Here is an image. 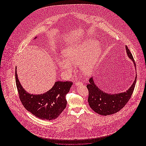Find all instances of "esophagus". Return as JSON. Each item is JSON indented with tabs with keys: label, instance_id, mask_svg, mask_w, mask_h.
<instances>
[{
	"label": "esophagus",
	"instance_id": "esophagus-1",
	"mask_svg": "<svg viewBox=\"0 0 146 146\" xmlns=\"http://www.w3.org/2000/svg\"><path fill=\"white\" fill-rule=\"evenodd\" d=\"M83 85V83L80 82H77L76 83V86H80V85Z\"/></svg>",
	"mask_w": 146,
	"mask_h": 146
}]
</instances>
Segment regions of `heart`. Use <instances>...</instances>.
Returning <instances> with one entry per match:
<instances>
[{
  "instance_id": "heart-1",
  "label": "heart",
  "mask_w": 146,
  "mask_h": 146,
  "mask_svg": "<svg viewBox=\"0 0 146 146\" xmlns=\"http://www.w3.org/2000/svg\"><path fill=\"white\" fill-rule=\"evenodd\" d=\"M97 44L96 40L88 39L65 49L63 52L65 59L57 61L58 66L63 73L71 74L73 64L79 65L80 72L84 76L90 74L100 53V49L96 46Z\"/></svg>"
}]
</instances>
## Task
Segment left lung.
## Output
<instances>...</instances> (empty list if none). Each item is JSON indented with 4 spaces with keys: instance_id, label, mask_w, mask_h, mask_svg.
Segmentation results:
<instances>
[{
    "instance_id": "1",
    "label": "left lung",
    "mask_w": 146,
    "mask_h": 146,
    "mask_svg": "<svg viewBox=\"0 0 146 146\" xmlns=\"http://www.w3.org/2000/svg\"><path fill=\"white\" fill-rule=\"evenodd\" d=\"M125 49L127 55L132 60L136 69V63L132 54L127 46H125ZM136 79L137 74L131 86L125 92L111 94L99 89L95 83L93 78L91 77L89 79V84L86 86L89 90L88 102L91 109L97 114L102 115H111L119 111L131 98L136 83Z\"/></svg>"
}]
</instances>
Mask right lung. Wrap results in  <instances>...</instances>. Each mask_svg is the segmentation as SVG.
Here are the masks:
<instances>
[{
	"label": "right lung",
	"instance_id": "right-lung-1",
	"mask_svg": "<svg viewBox=\"0 0 146 146\" xmlns=\"http://www.w3.org/2000/svg\"><path fill=\"white\" fill-rule=\"evenodd\" d=\"M15 78L22 104L36 117L42 120H53L57 118L66 108V95L73 84L72 82L57 81L45 93L33 95L29 94L22 88L17 77L16 68Z\"/></svg>",
	"mask_w": 146,
	"mask_h": 146
}]
</instances>
